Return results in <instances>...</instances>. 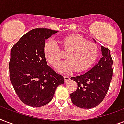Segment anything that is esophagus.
Segmentation results:
<instances>
[{
  "mask_svg": "<svg viewBox=\"0 0 124 124\" xmlns=\"http://www.w3.org/2000/svg\"><path fill=\"white\" fill-rule=\"evenodd\" d=\"M64 78L65 82H68L70 80V77H68V76H64Z\"/></svg>",
  "mask_w": 124,
  "mask_h": 124,
  "instance_id": "obj_1",
  "label": "esophagus"
}]
</instances>
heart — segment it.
Segmentation results:
<instances>
[{
  "label": "heart",
  "instance_id": "heart-1",
  "mask_svg": "<svg viewBox=\"0 0 124 124\" xmlns=\"http://www.w3.org/2000/svg\"><path fill=\"white\" fill-rule=\"evenodd\" d=\"M62 48L68 51L66 58L68 59L56 67L60 73L68 74L77 70L83 71L87 70L95 62L98 54V49L92 42L78 35H72L60 40ZM46 59L53 66H56L60 62V49L56 43L49 40L44 46Z\"/></svg>",
  "mask_w": 124,
  "mask_h": 124
}]
</instances>
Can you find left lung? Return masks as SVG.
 <instances>
[{
    "instance_id": "left-lung-1",
    "label": "left lung",
    "mask_w": 124,
    "mask_h": 124,
    "mask_svg": "<svg viewBox=\"0 0 124 124\" xmlns=\"http://www.w3.org/2000/svg\"><path fill=\"white\" fill-rule=\"evenodd\" d=\"M101 51L102 57L98 64L85 73L71 78L77 83L78 87L70 97L73 104L78 108L91 109L97 106L104 100L109 88L113 77V60L109 49L102 46Z\"/></svg>"
}]
</instances>
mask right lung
<instances>
[{
  "label": "right lung",
  "instance_id": "add662e5",
  "mask_svg": "<svg viewBox=\"0 0 124 124\" xmlns=\"http://www.w3.org/2000/svg\"><path fill=\"white\" fill-rule=\"evenodd\" d=\"M57 31L36 28L20 38L11 50L9 77L16 94L28 106L41 107L52 100L64 77L47 64L46 40Z\"/></svg>",
  "mask_w": 124,
  "mask_h": 124
}]
</instances>
